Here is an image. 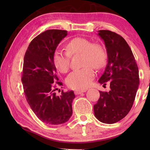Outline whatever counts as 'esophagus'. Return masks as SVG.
Returning <instances> with one entry per match:
<instances>
[{
    "label": "esophagus",
    "mask_w": 150,
    "mask_h": 150,
    "mask_svg": "<svg viewBox=\"0 0 150 150\" xmlns=\"http://www.w3.org/2000/svg\"><path fill=\"white\" fill-rule=\"evenodd\" d=\"M86 91V90H77L75 91V93L76 95H79V94H81L82 93H84V92Z\"/></svg>",
    "instance_id": "obj_1"
}]
</instances>
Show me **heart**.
I'll return each mask as SVG.
<instances>
[{
  "mask_svg": "<svg viewBox=\"0 0 150 150\" xmlns=\"http://www.w3.org/2000/svg\"><path fill=\"white\" fill-rule=\"evenodd\" d=\"M66 53L55 51L53 57L54 65L60 73H66L69 68L70 57L81 54V64L84 66L70 73L66 78V84L74 90L86 88L95 75L91 66L95 69L102 68L106 60V52L99 44L92 43L90 40L82 37L70 40L66 44Z\"/></svg>",
  "mask_w": 150,
  "mask_h": 150,
  "instance_id": "obj_1",
  "label": "heart"
}]
</instances>
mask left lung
I'll return each mask as SVG.
<instances>
[{"instance_id":"8db88e82","label":"left lung","mask_w":150,"mask_h":150,"mask_svg":"<svg viewBox=\"0 0 150 150\" xmlns=\"http://www.w3.org/2000/svg\"><path fill=\"white\" fill-rule=\"evenodd\" d=\"M108 55L107 65L98 82L110 84L109 92L100 91L93 106L95 117L113 124L125 117L132 108L139 84V68L132 51L123 37L109 30H98Z\"/></svg>"}]
</instances>
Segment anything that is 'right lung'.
<instances>
[{
	"mask_svg": "<svg viewBox=\"0 0 150 150\" xmlns=\"http://www.w3.org/2000/svg\"><path fill=\"white\" fill-rule=\"evenodd\" d=\"M67 34L66 30L45 31L31 40L24 58L21 80L28 103L39 119L50 125L67 122L73 113V91L62 90L59 96L55 92L62 83L58 81L53 57Z\"/></svg>",
	"mask_w": 150,
	"mask_h": 150,
	"instance_id": "right-lung-1",
	"label": "right lung"
}]
</instances>
